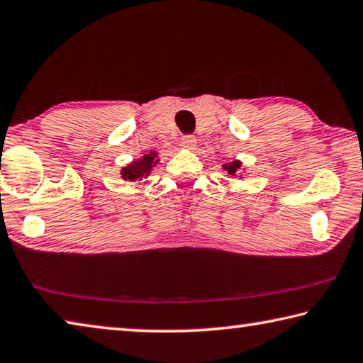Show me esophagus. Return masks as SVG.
Here are the masks:
<instances>
[{"mask_svg":"<svg viewBox=\"0 0 363 363\" xmlns=\"http://www.w3.org/2000/svg\"><path fill=\"white\" fill-rule=\"evenodd\" d=\"M181 144H182V147H186V149H194V147L196 145V139H195V136H182Z\"/></svg>","mask_w":363,"mask_h":363,"instance_id":"obj_1","label":"esophagus"}]
</instances>
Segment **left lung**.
Listing matches in <instances>:
<instances>
[{"label": "left lung", "mask_w": 363, "mask_h": 363, "mask_svg": "<svg viewBox=\"0 0 363 363\" xmlns=\"http://www.w3.org/2000/svg\"><path fill=\"white\" fill-rule=\"evenodd\" d=\"M240 168H242V163L238 162V160H233V162L224 164V169H225L229 174H232V176H235V173H237V171L240 169Z\"/></svg>", "instance_id": "left-lung-1"}]
</instances>
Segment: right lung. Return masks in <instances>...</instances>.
I'll use <instances>...</instances> for the list:
<instances>
[{
	"label": "right lung",
	"mask_w": 363,
	"mask_h": 363,
	"mask_svg": "<svg viewBox=\"0 0 363 363\" xmlns=\"http://www.w3.org/2000/svg\"><path fill=\"white\" fill-rule=\"evenodd\" d=\"M160 162L157 158V152L145 153L144 157L134 160L128 167L121 169V177L125 181H143L144 177L152 173V169Z\"/></svg>",
	"instance_id": "add662e5"
}]
</instances>
